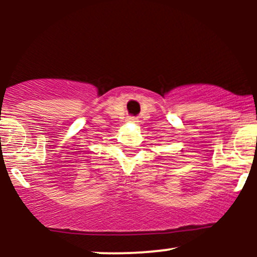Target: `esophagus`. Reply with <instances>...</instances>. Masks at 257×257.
Segmentation results:
<instances>
[{
    "label": "esophagus",
    "instance_id": "esophagus-1",
    "mask_svg": "<svg viewBox=\"0 0 257 257\" xmlns=\"http://www.w3.org/2000/svg\"><path fill=\"white\" fill-rule=\"evenodd\" d=\"M129 122H132V123H137V122H138V119L135 118V117H131V118H129Z\"/></svg>",
    "mask_w": 257,
    "mask_h": 257
}]
</instances>
